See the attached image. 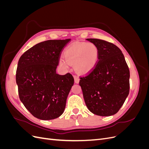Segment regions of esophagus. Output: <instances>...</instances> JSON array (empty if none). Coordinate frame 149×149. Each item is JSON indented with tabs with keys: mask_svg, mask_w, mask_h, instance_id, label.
I'll list each match as a JSON object with an SVG mask.
<instances>
[{
	"mask_svg": "<svg viewBox=\"0 0 149 149\" xmlns=\"http://www.w3.org/2000/svg\"><path fill=\"white\" fill-rule=\"evenodd\" d=\"M74 82L76 83H79V78L78 76L74 75Z\"/></svg>",
	"mask_w": 149,
	"mask_h": 149,
	"instance_id": "esophagus-1",
	"label": "esophagus"
}]
</instances>
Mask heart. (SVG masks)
Instances as JSON below:
<instances>
[{"label":"heart","instance_id":"obj_1","mask_svg":"<svg viewBox=\"0 0 149 149\" xmlns=\"http://www.w3.org/2000/svg\"><path fill=\"white\" fill-rule=\"evenodd\" d=\"M100 50L93 43L81 42L74 43L68 47L64 52V58H61L60 65L68 69L69 64L73 65L76 71L85 74L96 66L99 60Z\"/></svg>","mask_w":149,"mask_h":149}]
</instances>
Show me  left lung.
<instances>
[{
	"mask_svg": "<svg viewBox=\"0 0 149 149\" xmlns=\"http://www.w3.org/2000/svg\"><path fill=\"white\" fill-rule=\"evenodd\" d=\"M86 40L98 47L100 56L96 66L79 78L86 105L96 115H114L129 95V67L123 53L114 44L100 39Z\"/></svg>",
	"mask_w": 149,
	"mask_h": 149,
	"instance_id": "1",
	"label": "left lung"
}]
</instances>
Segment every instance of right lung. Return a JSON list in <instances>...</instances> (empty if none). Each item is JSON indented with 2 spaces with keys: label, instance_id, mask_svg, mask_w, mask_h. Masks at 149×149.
Wrapping results in <instances>:
<instances>
[{
  "label": "right lung",
  "instance_id": "add662e5",
  "mask_svg": "<svg viewBox=\"0 0 149 149\" xmlns=\"http://www.w3.org/2000/svg\"><path fill=\"white\" fill-rule=\"evenodd\" d=\"M71 39L49 40L29 49L18 62L16 82L20 101L30 113L42 120L60 117L74 84L70 73H56L62 51Z\"/></svg>",
  "mask_w": 149,
  "mask_h": 149
}]
</instances>
